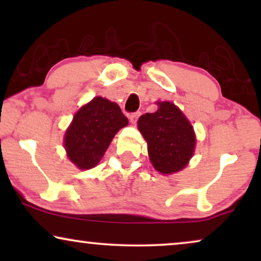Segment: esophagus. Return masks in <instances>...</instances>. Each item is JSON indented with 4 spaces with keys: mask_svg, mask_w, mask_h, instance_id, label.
I'll use <instances>...</instances> for the list:
<instances>
[{
    "mask_svg": "<svg viewBox=\"0 0 261 261\" xmlns=\"http://www.w3.org/2000/svg\"><path fill=\"white\" fill-rule=\"evenodd\" d=\"M140 116V112H137V113H132L130 115H129V121L132 123H135L137 122V120H138V117Z\"/></svg>",
    "mask_w": 261,
    "mask_h": 261,
    "instance_id": "obj_1",
    "label": "esophagus"
}]
</instances>
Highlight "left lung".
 I'll return each instance as SVG.
<instances>
[{"mask_svg": "<svg viewBox=\"0 0 261 261\" xmlns=\"http://www.w3.org/2000/svg\"><path fill=\"white\" fill-rule=\"evenodd\" d=\"M155 113H146L138 128L148 145L149 159L156 171L173 173L187 165L194 154L196 137L191 123L171 102H158Z\"/></svg>", "mask_w": 261, "mask_h": 261, "instance_id": "left-lung-1", "label": "left lung"}]
</instances>
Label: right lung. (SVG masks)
I'll return each mask as SVG.
<instances>
[{
  "label": "right lung",
  "mask_w": 261,
  "mask_h": 261,
  "mask_svg": "<svg viewBox=\"0 0 261 261\" xmlns=\"http://www.w3.org/2000/svg\"><path fill=\"white\" fill-rule=\"evenodd\" d=\"M128 119L116 103L95 97L74 115L65 134V149L71 162L81 170L97 165L113 138Z\"/></svg>",
  "instance_id": "add662e5"
}]
</instances>
